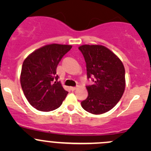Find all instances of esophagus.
I'll return each mask as SVG.
<instances>
[{
    "label": "esophagus",
    "instance_id": "esophagus-1",
    "mask_svg": "<svg viewBox=\"0 0 151 151\" xmlns=\"http://www.w3.org/2000/svg\"><path fill=\"white\" fill-rule=\"evenodd\" d=\"M70 89H71V91H75L76 89H77V87H70Z\"/></svg>",
    "mask_w": 151,
    "mask_h": 151
}]
</instances>
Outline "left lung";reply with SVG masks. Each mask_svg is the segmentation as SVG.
Masks as SVG:
<instances>
[{
	"label": "left lung",
	"instance_id": "obj_1",
	"mask_svg": "<svg viewBox=\"0 0 151 151\" xmlns=\"http://www.w3.org/2000/svg\"><path fill=\"white\" fill-rule=\"evenodd\" d=\"M86 63L88 78L93 85L86 86L88 98L81 102L90 113L100 115L112 109L122 97L126 87L125 68L119 58L102 45L79 47Z\"/></svg>",
	"mask_w": 151,
	"mask_h": 151
}]
</instances>
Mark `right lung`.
Listing matches in <instances>:
<instances>
[{
  "instance_id": "1",
  "label": "right lung",
  "mask_w": 151,
  "mask_h": 151,
  "mask_svg": "<svg viewBox=\"0 0 151 151\" xmlns=\"http://www.w3.org/2000/svg\"><path fill=\"white\" fill-rule=\"evenodd\" d=\"M71 45L51 44L30 54L22 63L20 83L24 94L32 106L43 112L58 108L66 97L56 68Z\"/></svg>"
}]
</instances>
